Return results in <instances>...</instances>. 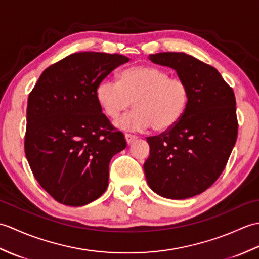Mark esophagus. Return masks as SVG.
I'll use <instances>...</instances> for the list:
<instances>
[{
	"label": "esophagus",
	"mask_w": 259,
	"mask_h": 259,
	"mask_svg": "<svg viewBox=\"0 0 259 259\" xmlns=\"http://www.w3.org/2000/svg\"><path fill=\"white\" fill-rule=\"evenodd\" d=\"M124 138H125L126 144H131V142H134L137 139V137L135 135H131V134H125Z\"/></svg>",
	"instance_id": "1"
}]
</instances>
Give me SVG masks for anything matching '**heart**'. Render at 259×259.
<instances>
[{"mask_svg": "<svg viewBox=\"0 0 259 259\" xmlns=\"http://www.w3.org/2000/svg\"><path fill=\"white\" fill-rule=\"evenodd\" d=\"M96 98L102 111L115 119L133 107L135 111L117 121L120 128L156 131L171 129L183 118L190 100L187 81L170 75L155 65H136L123 70L119 81L104 79L98 84Z\"/></svg>", "mask_w": 259, "mask_h": 259, "instance_id": "1", "label": "heart"}]
</instances>
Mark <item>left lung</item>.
<instances>
[{
	"mask_svg": "<svg viewBox=\"0 0 259 259\" xmlns=\"http://www.w3.org/2000/svg\"><path fill=\"white\" fill-rule=\"evenodd\" d=\"M149 59L187 81L190 100L177 124L147 137V183L164 198L186 199L211 187L226 167L238 135L235 93L216 69L189 54L162 52Z\"/></svg>",
	"mask_w": 259,
	"mask_h": 259,
	"instance_id": "8db88e82",
	"label": "left lung"
}]
</instances>
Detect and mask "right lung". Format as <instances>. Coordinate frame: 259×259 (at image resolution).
I'll list each match as a JSON object with an SVG mask.
<instances>
[{
  "mask_svg": "<svg viewBox=\"0 0 259 259\" xmlns=\"http://www.w3.org/2000/svg\"><path fill=\"white\" fill-rule=\"evenodd\" d=\"M128 61L117 53H72L43 71L30 92L25 156L37 183L60 203L83 206L107 189L110 160L126 142L96 90Z\"/></svg>",
  "mask_w": 259,
  "mask_h": 259,
  "instance_id": "1",
  "label": "right lung"
}]
</instances>
